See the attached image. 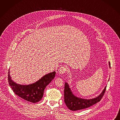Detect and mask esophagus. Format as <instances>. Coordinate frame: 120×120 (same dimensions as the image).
<instances>
[{
    "mask_svg": "<svg viewBox=\"0 0 120 120\" xmlns=\"http://www.w3.org/2000/svg\"><path fill=\"white\" fill-rule=\"evenodd\" d=\"M67 69L65 67H61L58 70V72L60 74H63L65 73V72L67 71Z\"/></svg>",
    "mask_w": 120,
    "mask_h": 120,
    "instance_id": "34e87169",
    "label": "esophagus"
}]
</instances>
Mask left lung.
I'll list each match as a JSON object with an SVG mask.
<instances>
[{
	"mask_svg": "<svg viewBox=\"0 0 120 120\" xmlns=\"http://www.w3.org/2000/svg\"><path fill=\"white\" fill-rule=\"evenodd\" d=\"M109 67H110V63H109ZM106 87L107 86L105 87L102 93L98 97L91 99H85L78 98L74 95L71 91L68 84L66 82L64 89L65 102L68 108L71 110L76 111L86 109L93 106L101 100L103 95H104Z\"/></svg>",
	"mask_w": 120,
	"mask_h": 120,
	"instance_id": "obj_1",
	"label": "left lung"
}]
</instances>
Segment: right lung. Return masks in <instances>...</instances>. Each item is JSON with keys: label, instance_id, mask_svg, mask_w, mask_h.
Masks as SVG:
<instances>
[{"label": "right lung", "instance_id": "obj_1", "mask_svg": "<svg viewBox=\"0 0 120 120\" xmlns=\"http://www.w3.org/2000/svg\"><path fill=\"white\" fill-rule=\"evenodd\" d=\"M55 72L47 74L35 83L29 85H20L12 81L8 73V82L14 93L19 97L32 103H37L43 97L44 89L55 77Z\"/></svg>", "mask_w": 120, "mask_h": 120}]
</instances>
